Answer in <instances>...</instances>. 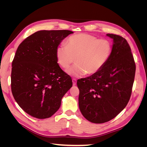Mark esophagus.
Returning a JSON list of instances; mask_svg holds the SVG:
<instances>
[{
	"mask_svg": "<svg viewBox=\"0 0 147 147\" xmlns=\"http://www.w3.org/2000/svg\"><path fill=\"white\" fill-rule=\"evenodd\" d=\"M72 83H73V85H74V86L76 85V84H77V80L75 79V78H73V79H72Z\"/></svg>",
	"mask_w": 147,
	"mask_h": 147,
	"instance_id": "34e87169",
	"label": "esophagus"
}]
</instances>
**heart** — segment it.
I'll use <instances>...</instances> for the list:
<instances>
[{
  "mask_svg": "<svg viewBox=\"0 0 147 147\" xmlns=\"http://www.w3.org/2000/svg\"><path fill=\"white\" fill-rule=\"evenodd\" d=\"M65 43L66 45L56 47V62L61 68L67 69L75 61L76 64L67 72L75 77L99 72L107 63L112 53V45L109 40L99 39L85 33L72 35Z\"/></svg>",
  "mask_w": 147,
  "mask_h": 147,
  "instance_id": "1",
  "label": "heart"
}]
</instances>
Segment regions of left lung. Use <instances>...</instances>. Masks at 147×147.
Wrapping results in <instances>:
<instances>
[{"mask_svg": "<svg viewBox=\"0 0 147 147\" xmlns=\"http://www.w3.org/2000/svg\"><path fill=\"white\" fill-rule=\"evenodd\" d=\"M113 40L109 61L99 72L77 81L79 108L88 121L104 123L125 108L132 93L136 64L126 40L107 34Z\"/></svg>", "mask_w": 147, "mask_h": 147, "instance_id": "obj_1", "label": "left lung"}]
</instances>
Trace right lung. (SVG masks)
Here are the masks:
<instances>
[{
  "label": "right lung",
  "instance_id": "right-lung-1",
  "mask_svg": "<svg viewBox=\"0 0 147 147\" xmlns=\"http://www.w3.org/2000/svg\"><path fill=\"white\" fill-rule=\"evenodd\" d=\"M69 30H39L18 47L12 61L11 88L18 104L34 118L51 117L72 86V78L57 63L55 52Z\"/></svg>",
  "mask_w": 147,
  "mask_h": 147
}]
</instances>
